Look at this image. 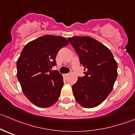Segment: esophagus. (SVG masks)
Listing matches in <instances>:
<instances>
[{
    "label": "esophagus",
    "instance_id": "obj_1",
    "mask_svg": "<svg viewBox=\"0 0 135 135\" xmlns=\"http://www.w3.org/2000/svg\"><path fill=\"white\" fill-rule=\"evenodd\" d=\"M63 76H64V77H65V78H67L68 76H69V73H68V74H65Z\"/></svg>",
    "mask_w": 135,
    "mask_h": 135
}]
</instances>
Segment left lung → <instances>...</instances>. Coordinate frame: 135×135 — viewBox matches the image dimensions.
Wrapping results in <instances>:
<instances>
[{
	"label": "left lung",
	"mask_w": 135,
	"mask_h": 135,
	"mask_svg": "<svg viewBox=\"0 0 135 135\" xmlns=\"http://www.w3.org/2000/svg\"><path fill=\"white\" fill-rule=\"evenodd\" d=\"M84 67L83 77L73 85L78 103L84 108H94L101 104L112 91L118 76V64L110 50L89 36L68 38Z\"/></svg>",
	"instance_id": "left-lung-1"
}]
</instances>
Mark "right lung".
Instances as JSON below:
<instances>
[{
	"label": "right lung",
	"instance_id": "obj_1",
	"mask_svg": "<svg viewBox=\"0 0 135 135\" xmlns=\"http://www.w3.org/2000/svg\"><path fill=\"white\" fill-rule=\"evenodd\" d=\"M69 44L62 36L44 35L23 49L17 61V77L23 93L35 105L47 108L57 101L63 78L50 69L57 65L58 51Z\"/></svg>",
	"mask_w": 135,
	"mask_h": 135
}]
</instances>
